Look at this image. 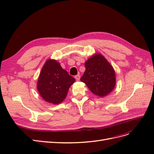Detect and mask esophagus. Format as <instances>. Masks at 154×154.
Instances as JSON below:
<instances>
[{"instance_id":"obj_1","label":"esophagus","mask_w":154,"mask_h":154,"mask_svg":"<svg viewBox=\"0 0 154 154\" xmlns=\"http://www.w3.org/2000/svg\"><path fill=\"white\" fill-rule=\"evenodd\" d=\"M74 78H75L76 81H79V80H80V76L79 75V74H78V75H76L75 76H74Z\"/></svg>"}]
</instances>
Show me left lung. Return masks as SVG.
<instances>
[{
	"mask_svg": "<svg viewBox=\"0 0 154 154\" xmlns=\"http://www.w3.org/2000/svg\"><path fill=\"white\" fill-rule=\"evenodd\" d=\"M85 71L80 80L97 96L103 97L114 89L116 75L113 67L100 54L93 56L85 63Z\"/></svg>",
	"mask_w": 154,
	"mask_h": 154,
	"instance_id": "left-lung-1",
	"label": "left lung"
}]
</instances>
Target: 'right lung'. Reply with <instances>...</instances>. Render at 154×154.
I'll list each match as a JSON object with an SVG mask.
<instances>
[{"instance_id":"obj_1","label":"right lung","mask_w":154,"mask_h":154,"mask_svg":"<svg viewBox=\"0 0 154 154\" xmlns=\"http://www.w3.org/2000/svg\"><path fill=\"white\" fill-rule=\"evenodd\" d=\"M74 82L75 79L63 69L58 62L49 60L42 69L37 88L44 100L58 104L66 98L69 87Z\"/></svg>"}]
</instances>
